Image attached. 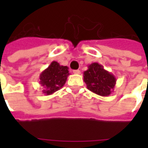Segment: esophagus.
<instances>
[{
  "label": "esophagus",
  "mask_w": 148,
  "mask_h": 148,
  "mask_svg": "<svg viewBox=\"0 0 148 148\" xmlns=\"http://www.w3.org/2000/svg\"><path fill=\"white\" fill-rule=\"evenodd\" d=\"M73 72H74V74H81V71H80V70H74Z\"/></svg>",
  "instance_id": "1"
}]
</instances>
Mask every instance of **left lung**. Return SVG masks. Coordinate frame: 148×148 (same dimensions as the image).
<instances>
[{
    "label": "left lung",
    "instance_id": "left-lung-1",
    "mask_svg": "<svg viewBox=\"0 0 148 148\" xmlns=\"http://www.w3.org/2000/svg\"><path fill=\"white\" fill-rule=\"evenodd\" d=\"M88 67L83 74L84 81L88 90L102 97H108L114 92L117 81L114 74L98 63H92Z\"/></svg>",
    "mask_w": 148,
    "mask_h": 148
}]
</instances>
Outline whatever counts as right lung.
Segmentation results:
<instances>
[{
	"instance_id": "right-lung-1",
	"label": "right lung",
	"mask_w": 148,
	"mask_h": 148,
	"mask_svg": "<svg viewBox=\"0 0 148 148\" xmlns=\"http://www.w3.org/2000/svg\"><path fill=\"white\" fill-rule=\"evenodd\" d=\"M68 67L60 65L57 61H52L47 68L40 74L39 83L44 90L45 95H51L63 88L69 76Z\"/></svg>"
}]
</instances>
